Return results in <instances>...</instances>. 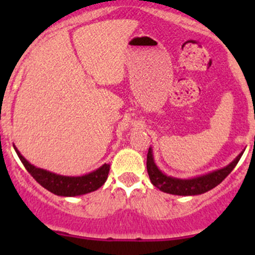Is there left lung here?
<instances>
[{
  "mask_svg": "<svg viewBox=\"0 0 255 255\" xmlns=\"http://www.w3.org/2000/svg\"><path fill=\"white\" fill-rule=\"evenodd\" d=\"M242 154L243 153L239 154L237 158L230 165L226 166V168L213 171V173L207 174V175L195 177V179L181 180L166 176L165 174L161 173L156 168L155 163H154L153 154H151V149L149 148L148 154H146V170H148L151 184L163 192H168V194L173 195H181V196H191V195H200L210 191L211 189L221 184L228 176V174H231V171L235 169V166L237 165Z\"/></svg>",
  "mask_w": 255,
  "mask_h": 255,
  "instance_id": "1",
  "label": "left lung"
}]
</instances>
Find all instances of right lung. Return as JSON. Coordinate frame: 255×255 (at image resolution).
<instances>
[{"label": "right lung", "instance_id": "right-lung-1", "mask_svg": "<svg viewBox=\"0 0 255 255\" xmlns=\"http://www.w3.org/2000/svg\"><path fill=\"white\" fill-rule=\"evenodd\" d=\"M16 149V148H14ZM18 156L23 163L28 173L34 177L38 184L42 185L44 189L58 196H79V195L89 194L95 191L106 181L110 173V164H104L96 171L87 174L84 176H63L58 174L50 173V171L43 170V169L35 168L34 165L28 163L19 151L17 150Z\"/></svg>", "mask_w": 255, "mask_h": 255}]
</instances>
